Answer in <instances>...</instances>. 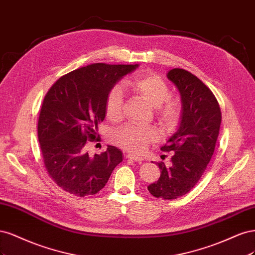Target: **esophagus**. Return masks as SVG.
Here are the masks:
<instances>
[{
	"mask_svg": "<svg viewBox=\"0 0 255 255\" xmlns=\"http://www.w3.org/2000/svg\"><path fill=\"white\" fill-rule=\"evenodd\" d=\"M126 157L128 158V159H130V160H134V161H136V162H138V163H141L142 161H143V158L142 157H139V155H136V154H133V153H128Z\"/></svg>",
	"mask_w": 255,
	"mask_h": 255,
	"instance_id": "esophagus-1",
	"label": "esophagus"
}]
</instances>
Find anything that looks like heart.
Wrapping results in <instances>:
<instances>
[{
    "instance_id": "heart-1",
    "label": "heart",
    "mask_w": 255,
    "mask_h": 255,
    "mask_svg": "<svg viewBox=\"0 0 255 255\" xmlns=\"http://www.w3.org/2000/svg\"><path fill=\"white\" fill-rule=\"evenodd\" d=\"M132 91L145 102L154 107L160 121L166 125H174L181 114L178 101L169 98V89L160 76L153 73H145L129 80ZM124 108V96L120 87H113L106 100V116L112 121L120 120ZM157 137V131L152 127L127 125L116 130L112 134L113 142L126 150L139 152L149 142Z\"/></svg>"
}]
</instances>
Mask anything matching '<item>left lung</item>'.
<instances>
[{
	"label": "left lung",
	"instance_id": "obj_1",
	"mask_svg": "<svg viewBox=\"0 0 255 255\" xmlns=\"http://www.w3.org/2000/svg\"><path fill=\"white\" fill-rule=\"evenodd\" d=\"M166 76L181 96L182 111L177 131L161 147L174 151L170 165L158 163L161 176L148 191L157 198L171 200L187 194L203 175L214 153L221 112L214 94L192 73L172 69Z\"/></svg>",
	"mask_w": 255,
	"mask_h": 255
}]
</instances>
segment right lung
Returning a JSON list of instances; mask_svg holds the SVG:
<instances>
[{"label":"right lung","mask_w":255,"mask_h":255,"mask_svg":"<svg viewBox=\"0 0 255 255\" xmlns=\"http://www.w3.org/2000/svg\"><path fill=\"white\" fill-rule=\"evenodd\" d=\"M138 64L93 63L60 77L48 90L38 121V138L48 175L63 191L85 197L100 192L123 161L108 145L105 152L87 151L106 117L110 90Z\"/></svg>","instance_id":"right-lung-1"}]
</instances>
